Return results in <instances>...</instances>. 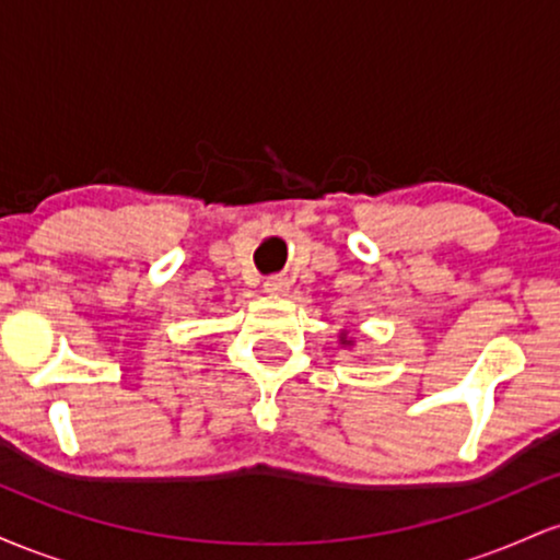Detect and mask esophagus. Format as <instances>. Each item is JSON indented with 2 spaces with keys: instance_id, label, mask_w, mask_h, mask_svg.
Here are the masks:
<instances>
[{
  "instance_id": "obj_1",
  "label": "esophagus",
  "mask_w": 560,
  "mask_h": 560,
  "mask_svg": "<svg viewBox=\"0 0 560 560\" xmlns=\"http://www.w3.org/2000/svg\"><path fill=\"white\" fill-rule=\"evenodd\" d=\"M289 284H292V281H289L287 276H268V279H266V292L284 294V292H289Z\"/></svg>"
}]
</instances>
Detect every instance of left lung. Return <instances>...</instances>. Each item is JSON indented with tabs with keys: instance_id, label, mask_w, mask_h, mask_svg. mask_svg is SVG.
<instances>
[{
	"instance_id": "1",
	"label": "left lung",
	"mask_w": 560,
	"mask_h": 560,
	"mask_svg": "<svg viewBox=\"0 0 560 560\" xmlns=\"http://www.w3.org/2000/svg\"><path fill=\"white\" fill-rule=\"evenodd\" d=\"M339 342H342V345H350V342H352V339H347V337H342V339H339Z\"/></svg>"
}]
</instances>
